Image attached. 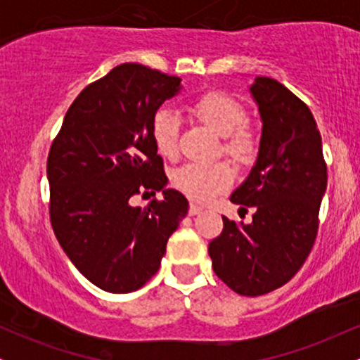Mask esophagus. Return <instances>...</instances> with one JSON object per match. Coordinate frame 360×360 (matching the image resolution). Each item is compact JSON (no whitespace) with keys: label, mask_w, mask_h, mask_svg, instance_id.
<instances>
[{"label":"esophagus","mask_w":360,"mask_h":360,"mask_svg":"<svg viewBox=\"0 0 360 360\" xmlns=\"http://www.w3.org/2000/svg\"><path fill=\"white\" fill-rule=\"evenodd\" d=\"M201 210H203V208H201V206H198L196 203H191V205H189V210H188V213L191 214V217H194V214H198V213H200Z\"/></svg>","instance_id":"34e87169"}]
</instances>
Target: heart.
<instances>
[{
    "mask_svg": "<svg viewBox=\"0 0 360 360\" xmlns=\"http://www.w3.org/2000/svg\"><path fill=\"white\" fill-rule=\"evenodd\" d=\"M189 110L200 122L223 135V152L237 162L247 164L257 155V131L245 123L247 113L240 101L223 91H206L194 98ZM152 142L162 157L172 159L179 150V122L167 110L157 111L150 123ZM233 169L226 162H188L172 174V184L194 201H208L233 183Z\"/></svg>",
    "mask_w": 360,
    "mask_h": 360,
    "instance_id": "b5f03b06",
    "label": "heart"
}]
</instances>
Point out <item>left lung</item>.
<instances>
[{
	"label": "left lung",
	"instance_id": "8db88e82",
	"mask_svg": "<svg viewBox=\"0 0 360 360\" xmlns=\"http://www.w3.org/2000/svg\"><path fill=\"white\" fill-rule=\"evenodd\" d=\"M262 118L257 162L232 203L254 206L249 225L223 217L210 242L214 274L242 296H260L286 284L309 255L326 189V162L311 111L271 77L250 86Z\"/></svg>",
	"mask_w": 360,
	"mask_h": 360
}]
</instances>
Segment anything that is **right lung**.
<instances>
[{"instance_id": "right-lung-1", "label": "right lung", "mask_w": 360, "mask_h": 360, "mask_svg": "<svg viewBox=\"0 0 360 360\" xmlns=\"http://www.w3.org/2000/svg\"><path fill=\"white\" fill-rule=\"evenodd\" d=\"M181 79L137 62L113 68L69 106L47 157L53 233L77 271L108 292L142 288L159 271L188 200L167 176L150 123ZM162 200L135 209L137 193Z\"/></svg>"}]
</instances>
